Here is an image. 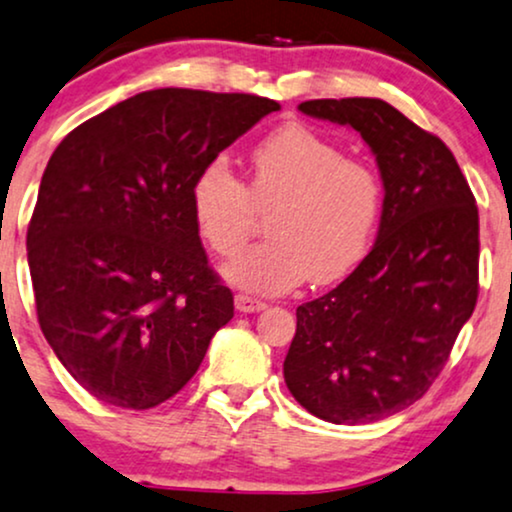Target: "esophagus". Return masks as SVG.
Here are the masks:
<instances>
[{"label":"esophagus","mask_w":512,"mask_h":512,"mask_svg":"<svg viewBox=\"0 0 512 512\" xmlns=\"http://www.w3.org/2000/svg\"><path fill=\"white\" fill-rule=\"evenodd\" d=\"M264 305L262 300H257V298H250V295H236V310L238 312H245V315H248V312H260V310H264Z\"/></svg>","instance_id":"obj_1"}]
</instances>
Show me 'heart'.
<instances>
[{"label": "heart", "mask_w": 512, "mask_h": 512, "mask_svg": "<svg viewBox=\"0 0 512 512\" xmlns=\"http://www.w3.org/2000/svg\"><path fill=\"white\" fill-rule=\"evenodd\" d=\"M197 233L217 255L231 257L248 243L257 217L269 214L267 243L224 267L233 286L279 295L312 276L346 279L377 238L384 183L374 166L346 157L341 145L303 123H288L250 155L245 186L226 159H212L190 186Z\"/></svg>", "instance_id": "b5f03b06"}]
</instances>
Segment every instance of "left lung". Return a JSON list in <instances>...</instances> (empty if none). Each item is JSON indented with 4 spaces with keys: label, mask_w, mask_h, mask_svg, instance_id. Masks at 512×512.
Returning <instances> with one entry per match:
<instances>
[{
    "label": "left lung",
    "mask_w": 512,
    "mask_h": 512,
    "mask_svg": "<svg viewBox=\"0 0 512 512\" xmlns=\"http://www.w3.org/2000/svg\"><path fill=\"white\" fill-rule=\"evenodd\" d=\"M298 109L362 135L384 181V212L360 267L295 310L283 379L319 420L377 422L429 391L472 317L477 205L443 140L389 102L346 97Z\"/></svg>",
    "instance_id": "left-lung-1"
}]
</instances>
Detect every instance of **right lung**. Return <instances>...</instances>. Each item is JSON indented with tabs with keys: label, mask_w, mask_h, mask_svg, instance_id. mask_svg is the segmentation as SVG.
Returning a JSON list of instances; mask_svg holds the SVG:
<instances>
[{
	"label": "right lung",
	"mask_w": 512,
	"mask_h": 512,
	"mask_svg": "<svg viewBox=\"0 0 512 512\" xmlns=\"http://www.w3.org/2000/svg\"><path fill=\"white\" fill-rule=\"evenodd\" d=\"M279 109L243 92L147 90L80 123L49 157L26 240L35 307L59 362L97 400L164 403L231 322L190 186Z\"/></svg>",
	"instance_id": "right-lung-1"
}]
</instances>
